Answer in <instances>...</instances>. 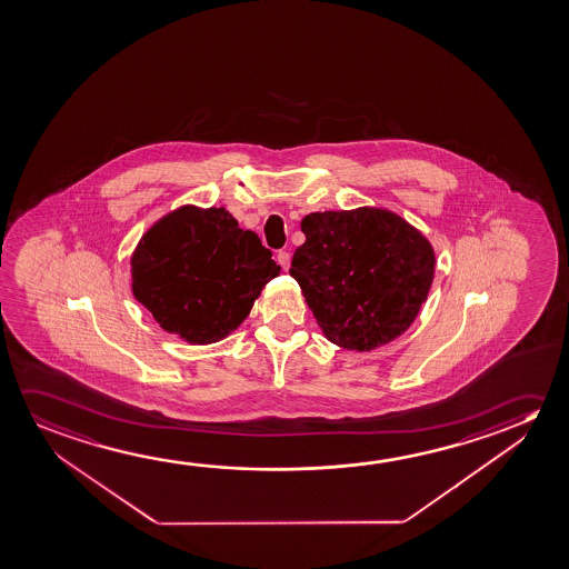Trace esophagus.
<instances>
[{
  "label": "esophagus",
  "instance_id": "34e87169",
  "mask_svg": "<svg viewBox=\"0 0 569 569\" xmlns=\"http://www.w3.org/2000/svg\"><path fill=\"white\" fill-rule=\"evenodd\" d=\"M276 258H278V263H280L281 268H283V270L288 271L289 263H291V253H289L288 250H280V252H278V256H276Z\"/></svg>",
  "mask_w": 569,
  "mask_h": 569
}]
</instances>
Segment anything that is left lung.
<instances>
[{"label": "left lung", "mask_w": 569, "mask_h": 569, "mask_svg": "<svg viewBox=\"0 0 569 569\" xmlns=\"http://www.w3.org/2000/svg\"><path fill=\"white\" fill-rule=\"evenodd\" d=\"M291 278L329 341L377 349L400 337L428 299L436 253L418 228L390 210L311 212Z\"/></svg>", "instance_id": "1"}]
</instances>
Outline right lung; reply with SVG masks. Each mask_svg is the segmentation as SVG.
I'll list each match as a JSON object with an SVG mask.
<instances>
[{"label": "right lung", "instance_id": "obj_1", "mask_svg": "<svg viewBox=\"0 0 569 569\" xmlns=\"http://www.w3.org/2000/svg\"><path fill=\"white\" fill-rule=\"evenodd\" d=\"M280 273L252 230L227 209L181 207L158 220L131 256V291L159 327L192 345L228 337Z\"/></svg>", "mask_w": 569, "mask_h": 569}]
</instances>
